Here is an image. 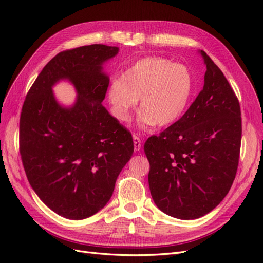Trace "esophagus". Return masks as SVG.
Listing matches in <instances>:
<instances>
[{"instance_id": "34e87169", "label": "esophagus", "mask_w": 263, "mask_h": 263, "mask_svg": "<svg viewBox=\"0 0 263 263\" xmlns=\"http://www.w3.org/2000/svg\"><path fill=\"white\" fill-rule=\"evenodd\" d=\"M134 149L135 151H139L141 149V141L140 138L137 136H134Z\"/></svg>"}]
</instances>
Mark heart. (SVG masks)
<instances>
[{"label": "heart", "mask_w": 263, "mask_h": 263, "mask_svg": "<svg viewBox=\"0 0 263 263\" xmlns=\"http://www.w3.org/2000/svg\"><path fill=\"white\" fill-rule=\"evenodd\" d=\"M189 68L161 57L135 62L122 78L110 82L107 101L112 115L127 122L140 99V123L168 126L184 114L193 92Z\"/></svg>", "instance_id": "heart-1"}]
</instances>
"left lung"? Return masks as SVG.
Returning a JSON list of instances; mask_svg holds the SVG:
<instances>
[{
    "label": "left lung",
    "mask_w": 263,
    "mask_h": 263,
    "mask_svg": "<svg viewBox=\"0 0 263 263\" xmlns=\"http://www.w3.org/2000/svg\"><path fill=\"white\" fill-rule=\"evenodd\" d=\"M203 90L179 121L144 146L150 193L158 209L180 219L213 211L232 187L241 145L240 105L221 70L201 50Z\"/></svg>",
    "instance_id": "left-lung-1"
}]
</instances>
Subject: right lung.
<instances>
[{"instance_id":"right-lung-1","label":"right lung","mask_w":263,"mask_h":263,"mask_svg":"<svg viewBox=\"0 0 263 263\" xmlns=\"http://www.w3.org/2000/svg\"><path fill=\"white\" fill-rule=\"evenodd\" d=\"M118 47L90 45L59 52L29 89L20 119V153L29 184L62 217L84 219L109 201L134 153L132 134L102 105L109 84L102 65ZM69 80L78 99L70 108L52 86Z\"/></svg>"}]
</instances>
